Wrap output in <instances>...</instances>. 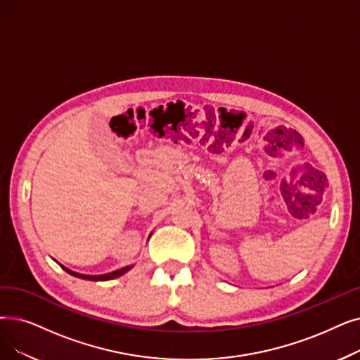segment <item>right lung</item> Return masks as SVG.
Instances as JSON below:
<instances>
[{
  "label": "right lung",
  "mask_w": 360,
  "mask_h": 360,
  "mask_svg": "<svg viewBox=\"0 0 360 360\" xmlns=\"http://www.w3.org/2000/svg\"><path fill=\"white\" fill-rule=\"evenodd\" d=\"M60 264V263H58ZM61 268H63L68 274L76 276V278H81V279H88V281H108V279H115V278H119L122 276L123 274H127L128 271H131L134 268V264H129V266H124V268H120L117 271H113V272H108V274H103V275H85V274H77L75 271H70L68 269L66 266H63V264H60Z\"/></svg>",
  "instance_id": "obj_1"
}]
</instances>
